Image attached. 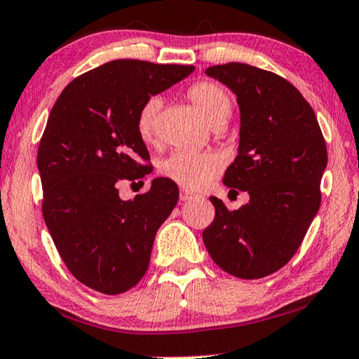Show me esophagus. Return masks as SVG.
<instances>
[{"label": "esophagus", "mask_w": 359, "mask_h": 359, "mask_svg": "<svg viewBox=\"0 0 359 359\" xmlns=\"http://www.w3.org/2000/svg\"><path fill=\"white\" fill-rule=\"evenodd\" d=\"M193 198H196L195 193H191L189 190H182L180 191V201H190Z\"/></svg>", "instance_id": "obj_1"}]
</instances>
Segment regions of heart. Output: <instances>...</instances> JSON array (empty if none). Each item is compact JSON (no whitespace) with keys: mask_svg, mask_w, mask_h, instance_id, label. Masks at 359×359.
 <instances>
[{"mask_svg":"<svg viewBox=\"0 0 359 359\" xmlns=\"http://www.w3.org/2000/svg\"><path fill=\"white\" fill-rule=\"evenodd\" d=\"M189 99L206 118L210 126L219 129L225 126L231 115V97L225 88L212 81H201L189 89ZM163 102L159 97H150L142 105L137 116V129L145 142L156 137L158 113ZM222 163L212 153L175 150L164 159L159 172L184 189L198 190L206 187L220 172Z\"/></svg>","mask_w":359,"mask_h":359,"instance_id":"heart-1","label":"heart"}]
</instances>
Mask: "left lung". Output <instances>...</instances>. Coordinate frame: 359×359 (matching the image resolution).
I'll return each mask as SVG.
<instances>
[{
  "label": "left lung",
  "instance_id": "8db88e82",
  "mask_svg": "<svg viewBox=\"0 0 359 359\" xmlns=\"http://www.w3.org/2000/svg\"><path fill=\"white\" fill-rule=\"evenodd\" d=\"M206 75L240 105L238 156L224 184L248 191L249 203L229 210L210 196L215 217L203 241L222 270L259 280L292 259L320 209L326 142L313 108L284 78L240 62L209 67Z\"/></svg>",
  "mask_w": 359,
  "mask_h": 359
}]
</instances>
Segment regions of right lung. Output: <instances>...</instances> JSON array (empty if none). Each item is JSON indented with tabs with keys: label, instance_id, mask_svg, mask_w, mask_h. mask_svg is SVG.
<instances>
[{
	"label": "right lung",
	"instance_id": "add662e5",
	"mask_svg": "<svg viewBox=\"0 0 359 359\" xmlns=\"http://www.w3.org/2000/svg\"><path fill=\"white\" fill-rule=\"evenodd\" d=\"M193 70L107 62L73 79L49 113L36 158L43 217L67 269L94 291L121 294L142 280L156 231L179 201V187L166 177L128 201L118 184L153 169L137 129L142 105Z\"/></svg>",
	"mask_w": 359,
	"mask_h": 359
}]
</instances>
